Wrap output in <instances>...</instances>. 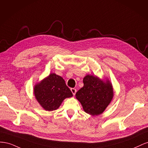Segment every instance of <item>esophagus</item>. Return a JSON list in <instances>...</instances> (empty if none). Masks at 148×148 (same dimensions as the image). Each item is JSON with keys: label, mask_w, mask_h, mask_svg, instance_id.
<instances>
[{"label": "esophagus", "mask_w": 148, "mask_h": 148, "mask_svg": "<svg viewBox=\"0 0 148 148\" xmlns=\"http://www.w3.org/2000/svg\"><path fill=\"white\" fill-rule=\"evenodd\" d=\"M71 90L72 93H73V94L74 95H75V93H76V92H77V90L75 89V88H71Z\"/></svg>", "instance_id": "esophagus-1"}]
</instances>
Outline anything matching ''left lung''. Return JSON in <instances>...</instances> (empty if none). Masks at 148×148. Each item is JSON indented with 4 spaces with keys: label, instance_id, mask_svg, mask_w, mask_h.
<instances>
[{
    "label": "left lung",
    "instance_id": "left-lung-1",
    "mask_svg": "<svg viewBox=\"0 0 148 148\" xmlns=\"http://www.w3.org/2000/svg\"><path fill=\"white\" fill-rule=\"evenodd\" d=\"M84 86L75 96L81 103L84 110L92 115L102 113L110 103L113 96L112 86L97 77L87 75L83 79Z\"/></svg>",
    "mask_w": 148,
    "mask_h": 148
}]
</instances>
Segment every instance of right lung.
I'll use <instances>...</instances> for the list:
<instances>
[{
    "instance_id": "obj_1",
    "label": "right lung",
    "mask_w": 148,
    "mask_h": 148,
    "mask_svg": "<svg viewBox=\"0 0 148 148\" xmlns=\"http://www.w3.org/2000/svg\"><path fill=\"white\" fill-rule=\"evenodd\" d=\"M34 94L41 107L48 111L58 109L64 99L73 96L64 80L54 73L36 84Z\"/></svg>"
}]
</instances>
